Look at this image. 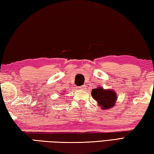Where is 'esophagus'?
<instances>
[{
    "instance_id": "esophagus-1",
    "label": "esophagus",
    "mask_w": 154,
    "mask_h": 154,
    "mask_svg": "<svg viewBox=\"0 0 154 154\" xmlns=\"http://www.w3.org/2000/svg\"><path fill=\"white\" fill-rule=\"evenodd\" d=\"M79 88L80 90H85V89H86V85H82V86H81L80 87H79Z\"/></svg>"
}]
</instances>
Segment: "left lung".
<instances>
[{
	"mask_svg": "<svg viewBox=\"0 0 154 154\" xmlns=\"http://www.w3.org/2000/svg\"><path fill=\"white\" fill-rule=\"evenodd\" d=\"M92 97L97 100L101 109L106 110L112 108L115 105L117 95L114 90L104 89L102 86L92 90Z\"/></svg>",
	"mask_w": 154,
	"mask_h": 154,
	"instance_id": "1",
	"label": "left lung"
}]
</instances>
